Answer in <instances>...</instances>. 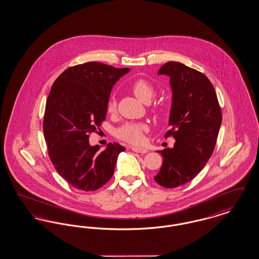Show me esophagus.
<instances>
[{"label": "esophagus", "mask_w": 259, "mask_h": 259, "mask_svg": "<svg viewBox=\"0 0 259 259\" xmlns=\"http://www.w3.org/2000/svg\"><path fill=\"white\" fill-rule=\"evenodd\" d=\"M131 149H132L134 152H137V153H141V154H145V153H147V152L148 151L147 148H137V147H132Z\"/></svg>", "instance_id": "1"}]
</instances>
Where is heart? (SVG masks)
Segmentation results:
<instances>
[{
	"instance_id": "1",
	"label": "heart",
	"mask_w": 259,
	"mask_h": 259,
	"mask_svg": "<svg viewBox=\"0 0 259 259\" xmlns=\"http://www.w3.org/2000/svg\"><path fill=\"white\" fill-rule=\"evenodd\" d=\"M131 90L136 97L144 103H148L155 95V87L146 79H138L131 85ZM117 109V101L111 97L107 104V111L113 113ZM148 126L144 123H126L116 130V136L131 144L140 145L144 142V134L148 131Z\"/></svg>"
}]
</instances>
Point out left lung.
<instances>
[{"mask_svg":"<svg viewBox=\"0 0 259 259\" xmlns=\"http://www.w3.org/2000/svg\"><path fill=\"white\" fill-rule=\"evenodd\" d=\"M158 74L170 76L172 108L165 137L176 140L174 148L158 150L163 157L155 182L166 188L193 180L205 167L215 147L222 111L209 78L179 62L164 64Z\"/></svg>","mask_w":259,"mask_h":259,"instance_id":"obj_1","label":"left lung"}]
</instances>
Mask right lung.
<instances>
[{"mask_svg":"<svg viewBox=\"0 0 259 259\" xmlns=\"http://www.w3.org/2000/svg\"><path fill=\"white\" fill-rule=\"evenodd\" d=\"M130 71L87 62L64 71L47 100L44 134L55 170L69 185L94 191L107 184L125 148L110 143L102 152L89 145V134L106 119L114 83Z\"/></svg>","mask_w":259,"mask_h":259,"instance_id":"1","label":"right lung"}]
</instances>
